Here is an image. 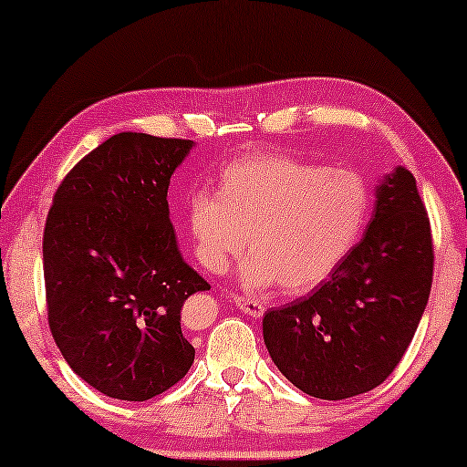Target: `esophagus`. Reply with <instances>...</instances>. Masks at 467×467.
I'll use <instances>...</instances> for the list:
<instances>
[{
  "mask_svg": "<svg viewBox=\"0 0 467 467\" xmlns=\"http://www.w3.org/2000/svg\"><path fill=\"white\" fill-rule=\"evenodd\" d=\"M234 304L238 306V308L244 312L246 317H251V318H259V317H264V312H265V306L261 304V302H257V299H253V297H235L234 299Z\"/></svg>",
  "mask_w": 467,
  "mask_h": 467,
  "instance_id": "obj_1",
  "label": "esophagus"
}]
</instances>
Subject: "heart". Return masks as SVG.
<instances>
[{
  "label": "heart",
  "mask_w": 467,
  "mask_h": 467,
  "mask_svg": "<svg viewBox=\"0 0 467 467\" xmlns=\"http://www.w3.org/2000/svg\"><path fill=\"white\" fill-rule=\"evenodd\" d=\"M369 193L359 174L321 168L278 152L234 159L219 174L216 195L187 202L195 257L213 274L238 267L246 289L278 285L302 296L323 285L353 251L366 227Z\"/></svg>",
  "instance_id": "b5f03b06"
}]
</instances>
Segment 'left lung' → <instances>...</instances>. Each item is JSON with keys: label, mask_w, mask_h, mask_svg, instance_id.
I'll use <instances>...</instances> for the list:
<instances>
[{"label": "left lung", "mask_w": 467, "mask_h": 467, "mask_svg": "<svg viewBox=\"0 0 467 467\" xmlns=\"http://www.w3.org/2000/svg\"><path fill=\"white\" fill-rule=\"evenodd\" d=\"M433 248L417 181L398 165L376 187L372 221L344 264L264 317L280 374L318 400H347L385 382L404 357L431 291Z\"/></svg>", "instance_id": "8db88e82"}]
</instances>
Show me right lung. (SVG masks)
Returning a JSON list of instances; mask_svg holds the SVG:
<instances>
[{
    "label": "right lung",
    "instance_id": "1",
    "mask_svg": "<svg viewBox=\"0 0 467 467\" xmlns=\"http://www.w3.org/2000/svg\"><path fill=\"white\" fill-rule=\"evenodd\" d=\"M195 142L123 131L63 178L44 227L48 325L99 393L144 401L193 366L184 299L210 285L182 259L168 187Z\"/></svg>",
    "mask_w": 467,
    "mask_h": 467
}]
</instances>
